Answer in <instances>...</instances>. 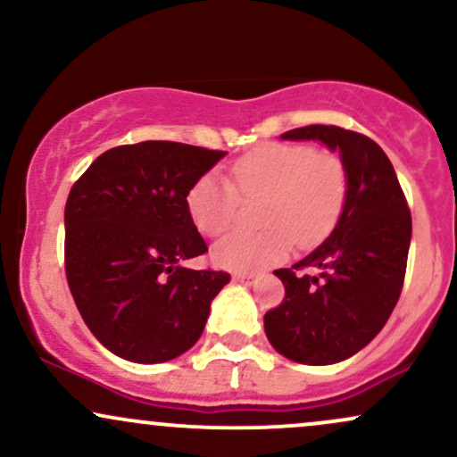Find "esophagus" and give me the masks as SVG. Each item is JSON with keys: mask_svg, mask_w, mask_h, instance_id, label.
I'll return each instance as SVG.
<instances>
[{"mask_svg": "<svg viewBox=\"0 0 457 457\" xmlns=\"http://www.w3.org/2000/svg\"><path fill=\"white\" fill-rule=\"evenodd\" d=\"M232 279L236 283H253L255 279H258V275H253V272H236Z\"/></svg>", "mask_w": 457, "mask_h": 457, "instance_id": "1", "label": "esophagus"}]
</instances>
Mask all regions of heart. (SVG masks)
Here are the masks:
<instances>
[{
    "instance_id": "heart-1",
    "label": "heart",
    "mask_w": 457,
    "mask_h": 457,
    "mask_svg": "<svg viewBox=\"0 0 457 457\" xmlns=\"http://www.w3.org/2000/svg\"><path fill=\"white\" fill-rule=\"evenodd\" d=\"M264 197L258 234H232L212 249L219 269L255 272L279 264L292 240L301 249L330 234L344 211L345 170L328 152L307 145H260L232 167V182L219 174L199 178L187 195V208L202 234L221 236L234 225L240 197Z\"/></svg>"
}]
</instances>
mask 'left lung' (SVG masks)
<instances>
[{
  "instance_id": "left-lung-1",
  "label": "left lung",
  "mask_w": 457,
  "mask_h": 457,
  "mask_svg": "<svg viewBox=\"0 0 457 457\" xmlns=\"http://www.w3.org/2000/svg\"><path fill=\"white\" fill-rule=\"evenodd\" d=\"M286 141H320L339 152L348 180L333 232L291 269L275 275L286 298L264 316L277 353L303 365H333L363 350L389 320L406 272L412 221L395 170L376 141L339 127L287 130Z\"/></svg>"
}]
</instances>
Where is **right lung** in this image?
I'll list each match as a JSON object with an SVG mask.
<instances>
[{
    "instance_id": "right-lung-1",
    "label": "right lung",
    "mask_w": 457,
    "mask_h": 457,
    "mask_svg": "<svg viewBox=\"0 0 457 457\" xmlns=\"http://www.w3.org/2000/svg\"><path fill=\"white\" fill-rule=\"evenodd\" d=\"M225 154L176 141L120 145L71 188L68 286L94 337L120 359L165 363L202 337L229 275L185 266L208 251L187 195Z\"/></svg>"
}]
</instances>
